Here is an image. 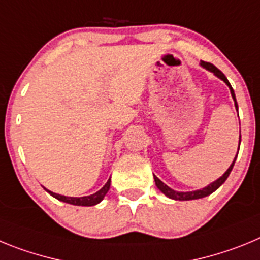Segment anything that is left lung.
<instances>
[{
	"instance_id": "1",
	"label": "left lung",
	"mask_w": 260,
	"mask_h": 260,
	"mask_svg": "<svg viewBox=\"0 0 260 260\" xmlns=\"http://www.w3.org/2000/svg\"><path fill=\"white\" fill-rule=\"evenodd\" d=\"M201 65L203 66V68L207 69V70L212 71V73L216 75V77H219L220 79H222L225 82V83L228 84V87H229V88H231L232 98H233V100H234V105H236V108H238L237 107V102H236V96H234V91H233V88H232L231 83H229V82H228V79H226V77H225V75L222 74L221 71H220L219 69L216 68V66H213L212 63H210V62L202 61ZM240 141H241V135H240ZM236 158H237V156L234 157V161H236ZM234 161L232 162L231 167L228 168V171L225 172V173L222 174L221 177H220L219 180H216L215 182L210 183V185H208L207 187H204V189H202V190H197V191H189V192L176 191V190L171 189V187H168V186L165 185L164 182H161V181L158 180V178L156 176H153V178H155V183H156V186H157V189L160 190V191H161L162 194L167 195L168 198L176 199V201H192V199H201V198H204V197H207V195L212 194V192L215 191V190L219 189L220 186H221L222 183L225 182V180L228 178V176H229V174H231L232 169H233Z\"/></svg>"
}]
</instances>
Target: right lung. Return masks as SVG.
Segmentation results:
<instances>
[{"instance_id":"add662e5","label":"right lung","mask_w":260,"mask_h":260,"mask_svg":"<svg viewBox=\"0 0 260 260\" xmlns=\"http://www.w3.org/2000/svg\"><path fill=\"white\" fill-rule=\"evenodd\" d=\"M110 187V178L108 180V182L103 186L102 189L99 190L98 192L92 195H88V197H80V198H73V197H65V195H59L56 194V192H52V191H47L49 192L52 197H54L56 199L61 202H65V203L69 204H74V206H95V204L100 203V202L104 199L105 194L108 192Z\"/></svg>"}]
</instances>
